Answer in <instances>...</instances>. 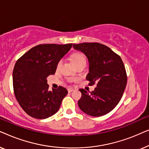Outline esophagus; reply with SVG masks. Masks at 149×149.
<instances>
[{"label":"esophagus","instance_id":"obj_1","mask_svg":"<svg viewBox=\"0 0 149 149\" xmlns=\"http://www.w3.org/2000/svg\"><path fill=\"white\" fill-rule=\"evenodd\" d=\"M74 90V89L73 88H71V87H68V91L69 93L72 92V91H73Z\"/></svg>","mask_w":149,"mask_h":149}]
</instances>
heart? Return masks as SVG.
I'll return each mask as SVG.
<instances>
[{
  "label": "heart",
  "instance_id": "1",
  "mask_svg": "<svg viewBox=\"0 0 149 149\" xmlns=\"http://www.w3.org/2000/svg\"><path fill=\"white\" fill-rule=\"evenodd\" d=\"M71 60H72V62L73 64H74L75 66L77 65L79 63L85 62V56H83L82 54L81 53H74L71 56ZM62 64V60H60L59 61L58 64H57V68H60Z\"/></svg>",
  "mask_w": 149,
  "mask_h": 149
}]
</instances>
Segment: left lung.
<instances>
[{
    "label": "left lung",
    "instance_id": "obj_1",
    "mask_svg": "<svg viewBox=\"0 0 149 149\" xmlns=\"http://www.w3.org/2000/svg\"><path fill=\"white\" fill-rule=\"evenodd\" d=\"M74 49L83 53L89 62L86 79L89 85L97 83L91 92L79 89L81 97L80 109L87 115L100 117L109 113L119 102L127 85V74L119 56L104 45L98 42L73 44Z\"/></svg>",
    "mask_w": 149,
    "mask_h": 149
}]
</instances>
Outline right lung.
I'll list each match as a JSON object with an SVG mask.
<instances>
[{"mask_svg": "<svg viewBox=\"0 0 149 149\" xmlns=\"http://www.w3.org/2000/svg\"><path fill=\"white\" fill-rule=\"evenodd\" d=\"M72 46V43L38 45L16 62L13 71L14 93L30 117L44 119L58 111L68 91L61 86L49 91L46 79L55 74L58 62Z\"/></svg>", "mask_w": 149, "mask_h": 149, "instance_id": "1", "label": "right lung"}]
</instances>
